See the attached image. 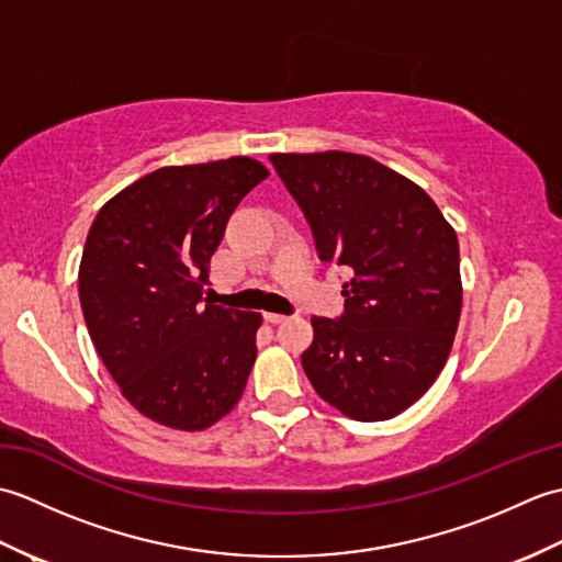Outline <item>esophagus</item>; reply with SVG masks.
Returning <instances> with one entry per match:
<instances>
[{
	"label": "esophagus",
	"instance_id": "1",
	"mask_svg": "<svg viewBox=\"0 0 562 562\" xmlns=\"http://www.w3.org/2000/svg\"><path fill=\"white\" fill-rule=\"evenodd\" d=\"M284 318H288L284 314H272V312H266V321H268V324H282Z\"/></svg>",
	"mask_w": 562,
	"mask_h": 562
}]
</instances>
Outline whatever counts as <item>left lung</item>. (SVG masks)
<instances>
[{
  "label": "left lung",
  "instance_id": "obj_1",
  "mask_svg": "<svg viewBox=\"0 0 562 562\" xmlns=\"http://www.w3.org/2000/svg\"><path fill=\"white\" fill-rule=\"evenodd\" d=\"M321 260L348 266L345 314L314 316L312 386L360 423L396 417L435 384L461 318L459 238L425 190L352 151L270 154Z\"/></svg>",
  "mask_w": 562,
  "mask_h": 562
}]
</instances>
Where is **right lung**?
I'll return each instance as SVG.
<instances>
[{
    "mask_svg": "<svg viewBox=\"0 0 562 562\" xmlns=\"http://www.w3.org/2000/svg\"><path fill=\"white\" fill-rule=\"evenodd\" d=\"M270 171L250 157L164 166L99 210L79 262L93 348L151 423L200 432L241 398L262 316L210 302L226 222Z\"/></svg>",
    "mask_w": 562,
    "mask_h": 562,
    "instance_id": "obj_1",
    "label": "right lung"
}]
</instances>
